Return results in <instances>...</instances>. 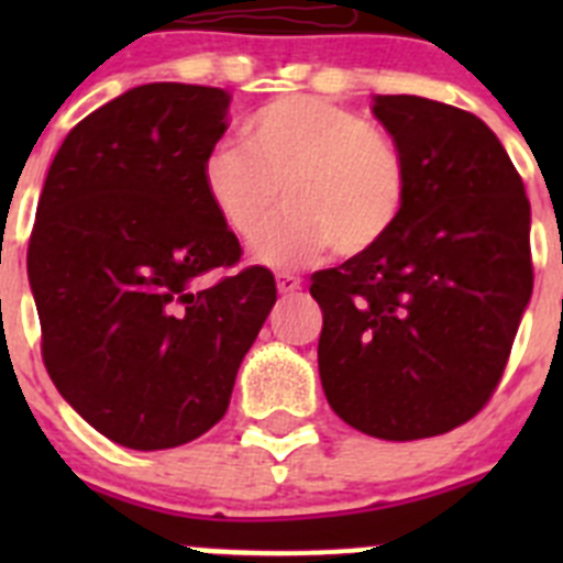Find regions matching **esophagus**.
I'll list each match as a JSON object with an SVG mask.
<instances>
[{
	"label": "esophagus",
	"instance_id": "esophagus-1",
	"mask_svg": "<svg viewBox=\"0 0 563 563\" xmlns=\"http://www.w3.org/2000/svg\"><path fill=\"white\" fill-rule=\"evenodd\" d=\"M276 287L282 296H292L296 290H301V278L290 271H282V273H276Z\"/></svg>",
	"mask_w": 563,
	"mask_h": 563
}]
</instances>
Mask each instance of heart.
<instances>
[{
  "label": "heart",
  "instance_id": "heart-1",
  "mask_svg": "<svg viewBox=\"0 0 563 563\" xmlns=\"http://www.w3.org/2000/svg\"><path fill=\"white\" fill-rule=\"evenodd\" d=\"M242 141L217 143L202 161V191L222 228L253 242L282 206L287 213L256 245L271 267H296L327 247L363 256L397 228L409 202V166L389 132L343 103L287 96L242 123Z\"/></svg>",
  "mask_w": 563,
  "mask_h": 563
}]
</instances>
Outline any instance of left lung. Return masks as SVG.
<instances>
[{"label": "left lung", "mask_w": 563, "mask_h": 563, "mask_svg": "<svg viewBox=\"0 0 563 563\" xmlns=\"http://www.w3.org/2000/svg\"><path fill=\"white\" fill-rule=\"evenodd\" d=\"M409 166L395 231L312 273L318 372L332 411L380 440L456 429L494 397L533 292L530 202L490 129L465 109L377 96Z\"/></svg>", "instance_id": "left-lung-1"}]
</instances>
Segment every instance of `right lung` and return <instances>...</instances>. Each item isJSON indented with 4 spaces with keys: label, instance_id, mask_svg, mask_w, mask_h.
<instances>
[{
    "label": "right lung",
    "instance_id": "add662e5",
    "mask_svg": "<svg viewBox=\"0 0 563 563\" xmlns=\"http://www.w3.org/2000/svg\"><path fill=\"white\" fill-rule=\"evenodd\" d=\"M228 103L220 87L129 89L64 137L38 197L27 276L47 375L134 451L177 449L225 417L276 305L273 273L236 271L242 245L202 191Z\"/></svg>",
    "mask_w": 563,
    "mask_h": 563
}]
</instances>
